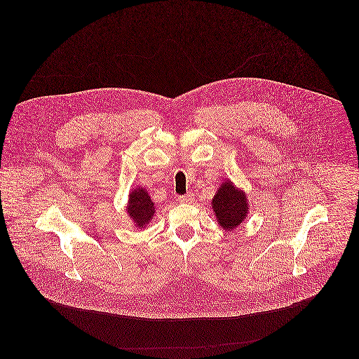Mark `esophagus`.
Masks as SVG:
<instances>
[{
    "mask_svg": "<svg viewBox=\"0 0 359 359\" xmlns=\"http://www.w3.org/2000/svg\"><path fill=\"white\" fill-rule=\"evenodd\" d=\"M181 203H184V205H189V203H192L194 202V195L192 194H188V195H184V196H180V199H178Z\"/></svg>",
    "mask_w": 359,
    "mask_h": 359,
    "instance_id": "1",
    "label": "esophagus"
}]
</instances>
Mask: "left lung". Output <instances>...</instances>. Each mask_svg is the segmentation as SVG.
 Masks as SVG:
<instances>
[{
    "instance_id": "8db88e82",
    "label": "left lung",
    "mask_w": 359,
    "mask_h": 359,
    "mask_svg": "<svg viewBox=\"0 0 359 359\" xmlns=\"http://www.w3.org/2000/svg\"><path fill=\"white\" fill-rule=\"evenodd\" d=\"M249 203L246 192L231 180H225L211 199L217 222L224 231H233L241 226L249 214Z\"/></svg>"
}]
</instances>
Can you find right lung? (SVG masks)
<instances>
[{"instance_id":"right-lung-1","label":"right lung","mask_w":359,"mask_h":359,"mask_svg":"<svg viewBox=\"0 0 359 359\" xmlns=\"http://www.w3.org/2000/svg\"><path fill=\"white\" fill-rule=\"evenodd\" d=\"M126 212L137 229H144L151 224L156 214V205L148 194V189L137 187L130 191Z\"/></svg>"}]
</instances>
